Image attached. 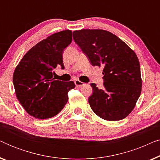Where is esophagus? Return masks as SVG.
<instances>
[{
    "instance_id": "1",
    "label": "esophagus",
    "mask_w": 160,
    "mask_h": 160,
    "mask_svg": "<svg viewBox=\"0 0 160 160\" xmlns=\"http://www.w3.org/2000/svg\"><path fill=\"white\" fill-rule=\"evenodd\" d=\"M75 84L78 87H82V86H84L85 84H84V83L82 82H80L79 80L76 79V80H75Z\"/></svg>"
}]
</instances>
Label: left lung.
Returning a JSON list of instances; mask_svg holds the SVG:
<instances>
[{"label": "left lung", "mask_w": 160, "mask_h": 160, "mask_svg": "<svg viewBox=\"0 0 160 160\" xmlns=\"http://www.w3.org/2000/svg\"><path fill=\"white\" fill-rule=\"evenodd\" d=\"M73 37L92 65L103 67V88L91 84L93 93L88 101L92 110L108 121L128 117L142 87L140 63L134 51L107 30H76Z\"/></svg>", "instance_id": "left-lung-1"}]
</instances>
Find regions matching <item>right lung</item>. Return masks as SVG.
I'll use <instances>...</instances> for the list:
<instances>
[{
	"instance_id": "add662e5",
	"label": "right lung",
	"mask_w": 160,
	"mask_h": 160,
	"mask_svg": "<svg viewBox=\"0 0 160 160\" xmlns=\"http://www.w3.org/2000/svg\"><path fill=\"white\" fill-rule=\"evenodd\" d=\"M72 41L71 30L47 37L32 47L22 59L13 75L15 93L25 110L39 119L53 117L68 100L73 82L54 80L58 66L64 69L62 52Z\"/></svg>"
}]
</instances>
